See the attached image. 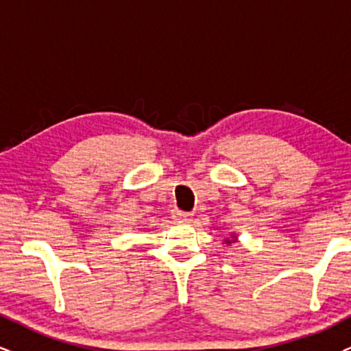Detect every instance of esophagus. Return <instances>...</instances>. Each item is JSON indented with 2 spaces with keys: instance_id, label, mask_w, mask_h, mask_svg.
<instances>
[{
  "instance_id": "obj_1",
  "label": "esophagus",
  "mask_w": 351,
  "mask_h": 351,
  "mask_svg": "<svg viewBox=\"0 0 351 351\" xmlns=\"http://www.w3.org/2000/svg\"><path fill=\"white\" fill-rule=\"evenodd\" d=\"M173 219L181 220V221H189L191 219H193V214H189V212L180 210V208H175V210H173Z\"/></svg>"
}]
</instances>
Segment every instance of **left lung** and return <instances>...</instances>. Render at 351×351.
<instances>
[{"label": "left lung", "mask_w": 351, "mask_h": 351, "mask_svg": "<svg viewBox=\"0 0 351 351\" xmlns=\"http://www.w3.org/2000/svg\"><path fill=\"white\" fill-rule=\"evenodd\" d=\"M233 239H225V243H227V245H232V243H234V238L237 237H232Z\"/></svg>", "instance_id": "obj_1"}]
</instances>
